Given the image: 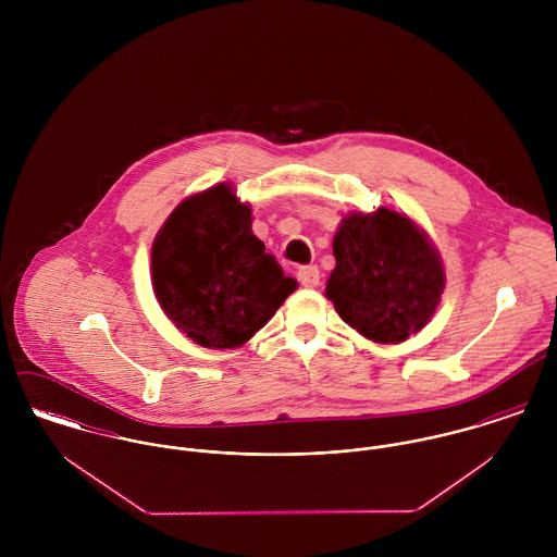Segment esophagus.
<instances>
[{
	"label": "esophagus",
	"instance_id": "esophagus-1",
	"mask_svg": "<svg viewBox=\"0 0 557 557\" xmlns=\"http://www.w3.org/2000/svg\"><path fill=\"white\" fill-rule=\"evenodd\" d=\"M319 270L318 265H305L298 270V281L305 285V287H318L319 285Z\"/></svg>",
	"mask_w": 557,
	"mask_h": 557
}]
</instances>
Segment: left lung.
I'll use <instances>...</instances> for the list:
<instances>
[{
    "label": "left lung",
    "instance_id": "left-lung-1",
    "mask_svg": "<svg viewBox=\"0 0 557 557\" xmlns=\"http://www.w3.org/2000/svg\"><path fill=\"white\" fill-rule=\"evenodd\" d=\"M325 298L336 313L375 343H400L440 305L444 268L429 238L403 214L380 208L349 214L334 236Z\"/></svg>",
    "mask_w": 557,
    "mask_h": 557
}]
</instances>
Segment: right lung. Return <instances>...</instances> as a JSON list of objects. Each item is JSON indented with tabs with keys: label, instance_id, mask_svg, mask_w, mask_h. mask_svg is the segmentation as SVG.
<instances>
[{
	"label": "right lung",
	"instance_id": "add662e5",
	"mask_svg": "<svg viewBox=\"0 0 557 557\" xmlns=\"http://www.w3.org/2000/svg\"><path fill=\"white\" fill-rule=\"evenodd\" d=\"M154 294L164 315L197 345L246 343L296 289L250 232V208L227 184L184 199L152 246Z\"/></svg>",
	"mask_w": 557,
	"mask_h": 557
}]
</instances>
